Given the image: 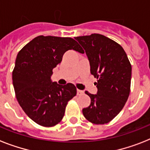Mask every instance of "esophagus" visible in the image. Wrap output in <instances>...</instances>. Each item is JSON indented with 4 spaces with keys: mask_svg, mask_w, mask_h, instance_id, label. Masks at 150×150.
<instances>
[{
    "mask_svg": "<svg viewBox=\"0 0 150 150\" xmlns=\"http://www.w3.org/2000/svg\"><path fill=\"white\" fill-rule=\"evenodd\" d=\"M83 93H84V91L80 90V89H77V95H79V96H81V95H82Z\"/></svg>",
    "mask_w": 150,
    "mask_h": 150,
    "instance_id": "obj_1",
    "label": "esophagus"
}]
</instances>
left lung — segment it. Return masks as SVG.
<instances>
[{
  "instance_id": "left-lung-1",
  "label": "left lung",
  "mask_w": 150,
  "mask_h": 150,
  "mask_svg": "<svg viewBox=\"0 0 150 150\" xmlns=\"http://www.w3.org/2000/svg\"><path fill=\"white\" fill-rule=\"evenodd\" d=\"M75 39L84 48L90 72L97 79L96 94L86 91L91 103L82 109V114L91 123L107 124L121 112L128 100L132 65L122 47L107 36L94 33Z\"/></svg>"
}]
</instances>
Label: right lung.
I'll return each instance as SVG.
<instances>
[{
  "label": "right lung",
  "instance_id": "1",
  "mask_svg": "<svg viewBox=\"0 0 150 150\" xmlns=\"http://www.w3.org/2000/svg\"><path fill=\"white\" fill-rule=\"evenodd\" d=\"M69 50L84 53L70 37L39 36L17 55L12 72L16 98L29 118L40 125L52 127L58 124L68 102L76 95L73 84L61 86L50 79L53 69Z\"/></svg>",
  "mask_w": 150,
  "mask_h": 150
}]
</instances>
